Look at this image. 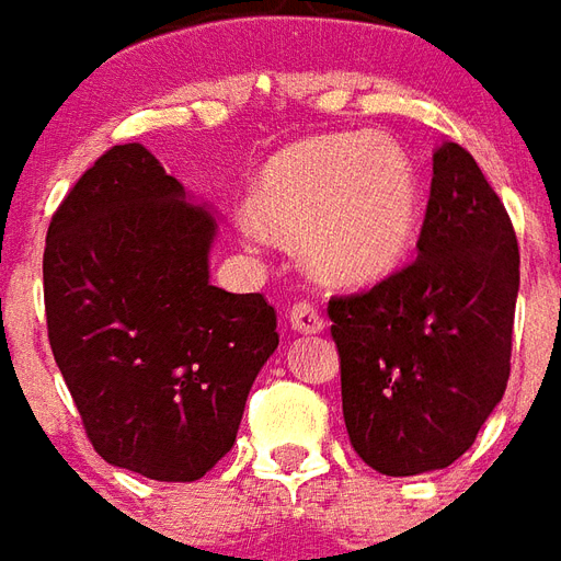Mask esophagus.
<instances>
[{
  "label": "esophagus",
  "instance_id": "34e87169",
  "mask_svg": "<svg viewBox=\"0 0 561 561\" xmlns=\"http://www.w3.org/2000/svg\"><path fill=\"white\" fill-rule=\"evenodd\" d=\"M288 323H291V330H297V333H321L323 314H321V309L314 306V302L302 300V302H294L291 306V312H288Z\"/></svg>",
  "mask_w": 561,
  "mask_h": 561
}]
</instances>
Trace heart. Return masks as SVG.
<instances>
[{
	"label": "heart",
	"instance_id": "b5f03b06",
	"mask_svg": "<svg viewBox=\"0 0 561 561\" xmlns=\"http://www.w3.org/2000/svg\"><path fill=\"white\" fill-rule=\"evenodd\" d=\"M249 210L273 234L302 240L321 279L371 285L408 259L422 196L396 142L335 133L276 153L252 186Z\"/></svg>",
	"mask_w": 561,
	"mask_h": 561
}]
</instances>
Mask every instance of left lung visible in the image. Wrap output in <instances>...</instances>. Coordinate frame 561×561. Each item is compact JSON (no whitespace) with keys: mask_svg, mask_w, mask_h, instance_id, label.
<instances>
[{"mask_svg":"<svg viewBox=\"0 0 561 561\" xmlns=\"http://www.w3.org/2000/svg\"><path fill=\"white\" fill-rule=\"evenodd\" d=\"M416 249V259L368 291L335 294L327 306L347 437L383 476H419L458 460L512 371L517 234L458 142L434 153Z\"/></svg>","mask_w":561,"mask_h":561,"instance_id":"left-lung-1","label":"left lung"}]
</instances>
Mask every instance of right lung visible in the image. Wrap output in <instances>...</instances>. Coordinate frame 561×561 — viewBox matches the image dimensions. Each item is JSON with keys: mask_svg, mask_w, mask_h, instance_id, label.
Returning <instances> with one entry per match:
<instances>
[{"mask_svg": "<svg viewBox=\"0 0 561 561\" xmlns=\"http://www.w3.org/2000/svg\"><path fill=\"white\" fill-rule=\"evenodd\" d=\"M214 234L139 142L98 157L49 219V347L94 451L145 479H202L279 344L264 294L207 282Z\"/></svg>", "mask_w": 561, "mask_h": 561, "instance_id": "add662e5", "label": "right lung"}]
</instances>
